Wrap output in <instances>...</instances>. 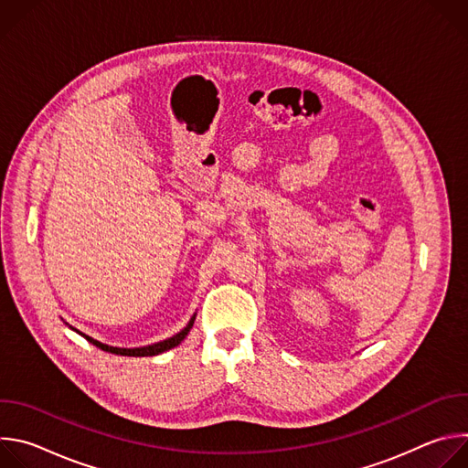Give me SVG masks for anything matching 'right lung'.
Instances as JSON below:
<instances>
[{
	"label": "right lung",
	"instance_id": "right-lung-1",
	"mask_svg": "<svg viewBox=\"0 0 468 468\" xmlns=\"http://www.w3.org/2000/svg\"><path fill=\"white\" fill-rule=\"evenodd\" d=\"M194 320H196V314L188 320V324H186L179 333H176L174 337H170V339H166V341H161V343H155V345L143 346V348H116V346L103 345V343H100V341H96V339H92V337L85 335V333H81V335H83L89 343H92L94 346H98V348H101L103 352H109V354L127 356V357H148V356H159V354H163V352H168V350L176 348V346H177V345L186 337V333L190 331V327H192ZM72 329H74V327H72ZM76 331H78V329H76ZM78 333H80V331H78Z\"/></svg>",
	"mask_w": 468,
	"mask_h": 468
}]
</instances>
